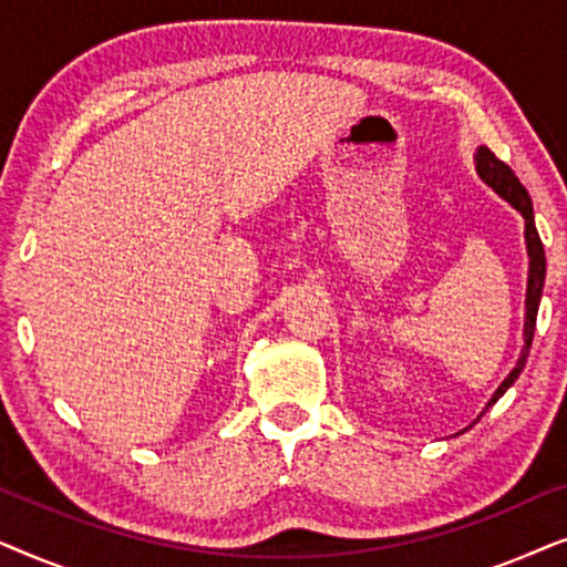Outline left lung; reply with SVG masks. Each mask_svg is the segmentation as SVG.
Here are the masks:
<instances>
[{"label":"left lung","mask_w":567,"mask_h":567,"mask_svg":"<svg viewBox=\"0 0 567 567\" xmlns=\"http://www.w3.org/2000/svg\"><path fill=\"white\" fill-rule=\"evenodd\" d=\"M477 173L483 181L491 185V188L498 193L501 198H506L511 206L516 208L518 214L524 216L526 221V250H529V286H526V322H524V348H522V355H518L516 361V369L511 371V374L503 379V384L495 390L493 400L487 402V408L493 405V402H498V398L503 392L508 390L511 384L516 382L518 374H522L524 363H526V355H529V348H532V338H534V328H537V309H539V299H542V286H545V270H547V260H545V247H542V239H539V231L534 227V212H532V198L529 193L522 183H518V177L514 175V169H511L506 162H501L495 154L487 150V146H480L477 154Z\"/></svg>","instance_id":"1"}]
</instances>
